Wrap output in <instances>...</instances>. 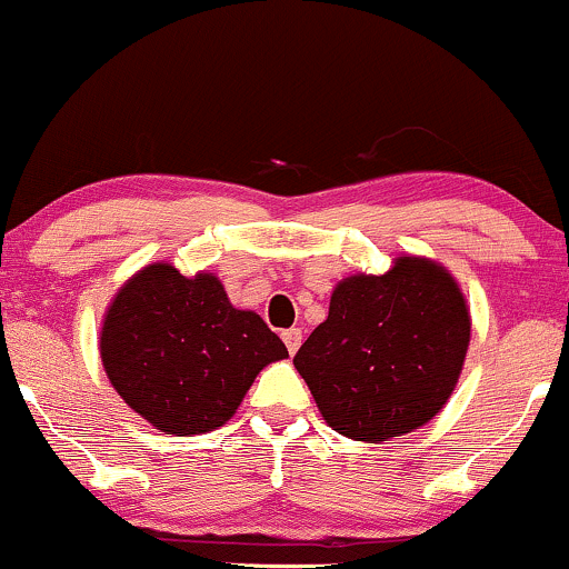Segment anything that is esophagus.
Wrapping results in <instances>:
<instances>
[{
    "label": "esophagus",
    "mask_w": 569,
    "mask_h": 569,
    "mask_svg": "<svg viewBox=\"0 0 569 569\" xmlns=\"http://www.w3.org/2000/svg\"><path fill=\"white\" fill-rule=\"evenodd\" d=\"M280 337H283L286 348H289L291 356L299 350V345H302V329H286Z\"/></svg>",
    "instance_id": "esophagus-1"
}]
</instances>
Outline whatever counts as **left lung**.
Wrapping results in <instances>:
<instances>
[{
  "instance_id": "8db88e82",
  "label": "left lung",
  "mask_w": 569,
  "mask_h": 569,
  "mask_svg": "<svg viewBox=\"0 0 569 569\" xmlns=\"http://www.w3.org/2000/svg\"><path fill=\"white\" fill-rule=\"evenodd\" d=\"M468 342L471 318L452 276L403 257L385 276L342 280L293 367L337 433L385 441L447 403Z\"/></svg>"
}]
</instances>
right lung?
I'll return each instance as SVG.
<instances>
[{
  "instance_id": "right-lung-1",
  "label": "right lung",
  "mask_w": 569,
  "mask_h": 569,
  "mask_svg": "<svg viewBox=\"0 0 569 569\" xmlns=\"http://www.w3.org/2000/svg\"><path fill=\"white\" fill-rule=\"evenodd\" d=\"M289 356L257 312L234 310L213 276L149 264L122 286L101 331L109 382L162 433L224 426L267 363Z\"/></svg>"
}]
</instances>
